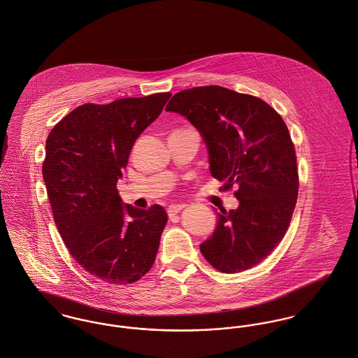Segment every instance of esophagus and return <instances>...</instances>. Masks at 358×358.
I'll return each mask as SVG.
<instances>
[{"instance_id":"obj_1","label":"esophagus","mask_w":358,"mask_h":358,"mask_svg":"<svg viewBox=\"0 0 358 358\" xmlns=\"http://www.w3.org/2000/svg\"><path fill=\"white\" fill-rule=\"evenodd\" d=\"M183 208H185V205H183V203H172V205H169V206H168L166 213H168V216H169V217H173V216H175V215H178Z\"/></svg>"}]
</instances>
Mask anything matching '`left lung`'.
I'll use <instances>...</instances> for the list:
<instances>
[{
	"instance_id": "8db88e82",
	"label": "left lung",
	"mask_w": 358,
	"mask_h": 358,
	"mask_svg": "<svg viewBox=\"0 0 358 358\" xmlns=\"http://www.w3.org/2000/svg\"><path fill=\"white\" fill-rule=\"evenodd\" d=\"M166 112L186 117L208 149L210 175L238 186L236 209H220L215 232L199 250L224 273L253 268L282 241L298 195V172L287 126L262 99L220 86L179 92Z\"/></svg>"
}]
</instances>
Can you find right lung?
Wrapping results in <instances>:
<instances>
[{"label":"right lung","mask_w":358,"mask_h":358,"mask_svg":"<svg viewBox=\"0 0 358 358\" xmlns=\"http://www.w3.org/2000/svg\"><path fill=\"white\" fill-rule=\"evenodd\" d=\"M169 97L80 105L46 139L42 173L55 223L76 262L106 283H134L156 260L168 220L164 208L123 203L116 183L135 141Z\"/></svg>","instance_id":"add662e5"}]
</instances>
